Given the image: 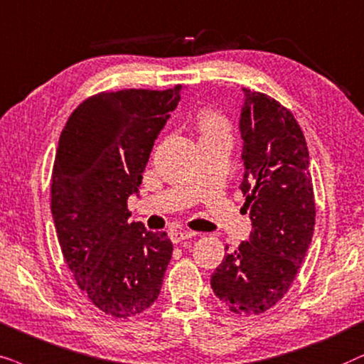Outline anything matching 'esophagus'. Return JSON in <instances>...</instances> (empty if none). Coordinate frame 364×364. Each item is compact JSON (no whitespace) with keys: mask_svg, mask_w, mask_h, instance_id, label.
<instances>
[{"mask_svg":"<svg viewBox=\"0 0 364 364\" xmlns=\"http://www.w3.org/2000/svg\"><path fill=\"white\" fill-rule=\"evenodd\" d=\"M169 236H171V241H173V243H181V241L193 238V236H195V232L178 230V231H173L171 235H169Z\"/></svg>","mask_w":364,"mask_h":364,"instance_id":"1","label":"esophagus"}]
</instances>
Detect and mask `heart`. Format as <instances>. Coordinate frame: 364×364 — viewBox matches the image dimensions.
Returning <instances> with one entry per match:
<instances>
[{
	"instance_id": "obj_1",
	"label": "heart",
	"mask_w": 364,
	"mask_h": 364,
	"mask_svg": "<svg viewBox=\"0 0 364 364\" xmlns=\"http://www.w3.org/2000/svg\"><path fill=\"white\" fill-rule=\"evenodd\" d=\"M198 128L201 132V138L220 136V134H230V126L228 121L216 111H203L198 116Z\"/></svg>"
}]
</instances>
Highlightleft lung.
I'll list each match as a JSON object with an SVG mask.
<instances>
[{"instance_id": "left-lung-1", "label": "left lung", "mask_w": 364, "mask_h": 364, "mask_svg": "<svg viewBox=\"0 0 364 364\" xmlns=\"http://www.w3.org/2000/svg\"><path fill=\"white\" fill-rule=\"evenodd\" d=\"M240 134L243 211L250 240L223 258L211 288L236 314L273 308L291 287L311 245L314 196L309 153L294 116L278 101L243 88Z\"/></svg>"}]
</instances>
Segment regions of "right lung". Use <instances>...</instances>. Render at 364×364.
<instances>
[{
    "label": "right lung",
    "mask_w": 364,
    "mask_h": 364,
    "mask_svg": "<svg viewBox=\"0 0 364 364\" xmlns=\"http://www.w3.org/2000/svg\"><path fill=\"white\" fill-rule=\"evenodd\" d=\"M183 86L101 93L73 111L58 143L51 213L61 253L77 287L114 318L158 299L173 253L166 232L129 221L154 139Z\"/></svg>",
    "instance_id": "1"
}]
</instances>
